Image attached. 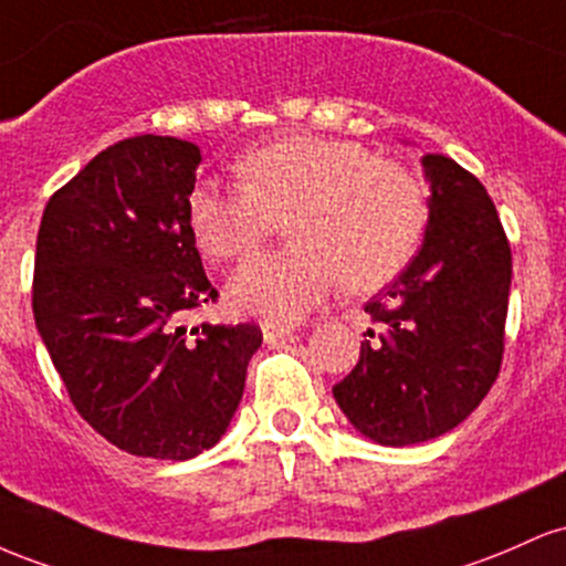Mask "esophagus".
<instances>
[{"mask_svg": "<svg viewBox=\"0 0 566 566\" xmlns=\"http://www.w3.org/2000/svg\"><path fill=\"white\" fill-rule=\"evenodd\" d=\"M262 334L266 345L272 342H281L285 336L294 334V323H281V321H262Z\"/></svg>", "mask_w": 566, "mask_h": 566, "instance_id": "34e87169", "label": "esophagus"}]
</instances>
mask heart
I'll list each match as a JSON object with an SVG mask.
<instances>
[{"label":"heart","instance_id":"obj_1","mask_svg":"<svg viewBox=\"0 0 566 566\" xmlns=\"http://www.w3.org/2000/svg\"><path fill=\"white\" fill-rule=\"evenodd\" d=\"M238 187L198 184L187 219L198 249L230 262L256 249L289 216L294 245L251 256L227 294L240 313L291 321L345 281L382 289L415 259L428 227V195L415 170L358 142L296 133L245 151Z\"/></svg>","mask_w":566,"mask_h":566}]
</instances>
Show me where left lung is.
I'll return each mask as SVG.
<instances>
[{
  "mask_svg": "<svg viewBox=\"0 0 566 566\" xmlns=\"http://www.w3.org/2000/svg\"><path fill=\"white\" fill-rule=\"evenodd\" d=\"M430 181L422 249L379 300L377 323L334 398L382 447L457 428L484 401L503 364L511 245L484 184L452 157L424 155Z\"/></svg>",
  "mask_w": 566,
  "mask_h": 566,
  "instance_id": "8db88e82",
  "label": "left lung"
}]
</instances>
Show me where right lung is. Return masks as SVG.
<instances>
[{"label":"right lung","mask_w":566,"mask_h":566,"mask_svg":"<svg viewBox=\"0 0 566 566\" xmlns=\"http://www.w3.org/2000/svg\"><path fill=\"white\" fill-rule=\"evenodd\" d=\"M200 149L133 136L95 155L48 200L31 307L74 409L123 452L192 460L243 398L256 323L181 317L216 300L187 200Z\"/></svg>","instance_id":"1"}]
</instances>
